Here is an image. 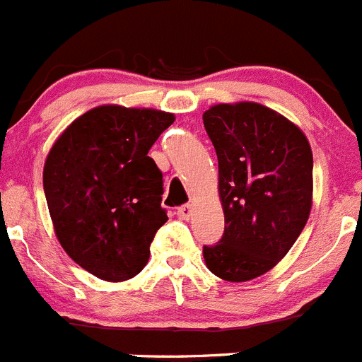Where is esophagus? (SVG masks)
<instances>
[{
    "mask_svg": "<svg viewBox=\"0 0 362 362\" xmlns=\"http://www.w3.org/2000/svg\"><path fill=\"white\" fill-rule=\"evenodd\" d=\"M177 216L181 220H188L192 216V206L190 204H183L177 208Z\"/></svg>",
    "mask_w": 362,
    "mask_h": 362,
    "instance_id": "34e87169",
    "label": "esophagus"
}]
</instances>
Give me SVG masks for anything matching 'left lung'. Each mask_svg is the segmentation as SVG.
Returning <instances> with one entry per match:
<instances>
[{
    "instance_id": "obj_1",
    "label": "left lung",
    "mask_w": 362,
    "mask_h": 362,
    "mask_svg": "<svg viewBox=\"0 0 362 362\" xmlns=\"http://www.w3.org/2000/svg\"><path fill=\"white\" fill-rule=\"evenodd\" d=\"M202 120L226 216L222 238L202 254L216 277L245 282L286 256L308 222L311 147L295 124L257 103L211 106Z\"/></svg>"
}]
</instances>
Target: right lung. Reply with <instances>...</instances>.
I'll use <instances>...</instances> for the list:
<instances>
[{
	"mask_svg": "<svg viewBox=\"0 0 362 362\" xmlns=\"http://www.w3.org/2000/svg\"><path fill=\"white\" fill-rule=\"evenodd\" d=\"M172 113L99 106L76 119L44 165L54 230L72 261L103 281H126L147 264L161 208L163 174L147 156Z\"/></svg>",
	"mask_w": 362,
	"mask_h": 362,
	"instance_id": "obj_1",
	"label": "right lung"
}]
</instances>
